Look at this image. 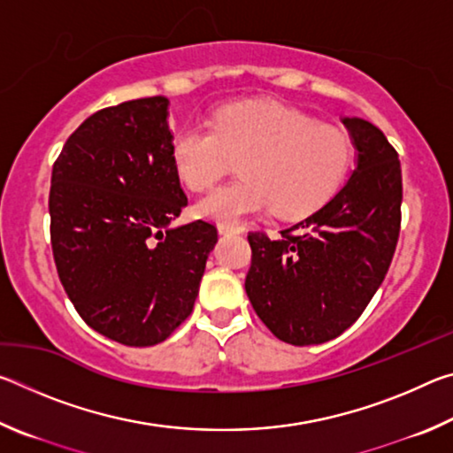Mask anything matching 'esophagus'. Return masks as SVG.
<instances>
[{"label":"esophagus","instance_id":"1","mask_svg":"<svg viewBox=\"0 0 453 453\" xmlns=\"http://www.w3.org/2000/svg\"><path fill=\"white\" fill-rule=\"evenodd\" d=\"M219 234H242L243 227L235 224H218Z\"/></svg>","mask_w":453,"mask_h":453}]
</instances>
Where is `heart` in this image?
I'll list each match as a JSON object with an SVG mask.
<instances>
[{
    "label": "heart",
    "instance_id": "obj_1",
    "mask_svg": "<svg viewBox=\"0 0 453 453\" xmlns=\"http://www.w3.org/2000/svg\"><path fill=\"white\" fill-rule=\"evenodd\" d=\"M172 165L183 186L202 191L240 162L243 178L196 203V216L237 224L273 208L283 219L316 211L346 180L354 142L343 127L316 124L272 102L226 105L211 126L188 124L172 140Z\"/></svg>",
    "mask_w": 453,
    "mask_h": 453
}]
</instances>
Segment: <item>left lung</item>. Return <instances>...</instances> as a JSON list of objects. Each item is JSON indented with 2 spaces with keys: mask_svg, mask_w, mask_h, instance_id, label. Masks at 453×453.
<instances>
[{
  "mask_svg": "<svg viewBox=\"0 0 453 453\" xmlns=\"http://www.w3.org/2000/svg\"><path fill=\"white\" fill-rule=\"evenodd\" d=\"M357 165L326 205L281 229L250 232L245 294L278 340L313 346L362 316L392 264L402 224V167L378 127L343 118Z\"/></svg>",
  "mask_w": 453,
  "mask_h": 453,
  "instance_id": "8db88e82",
  "label": "left lung"
}]
</instances>
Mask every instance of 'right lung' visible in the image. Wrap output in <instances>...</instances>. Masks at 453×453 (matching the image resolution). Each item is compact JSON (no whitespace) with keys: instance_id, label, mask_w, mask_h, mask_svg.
Listing matches in <instances>:
<instances>
[{"instance_id":"obj_1","label":"right lung","mask_w":453,"mask_h":453,"mask_svg":"<svg viewBox=\"0 0 453 453\" xmlns=\"http://www.w3.org/2000/svg\"><path fill=\"white\" fill-rule=\"evenodd\" d=\"M167 97L104 107L53 164L50 234L61 286L81 319L124 346H156L194 310L210 221L170 227L188 205L172 165Z\"/></svg>"}]
</instances>
